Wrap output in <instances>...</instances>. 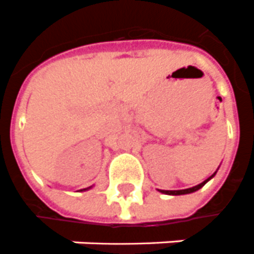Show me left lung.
Listing matches in <instances>:
<instances>
[{
    "instance_id": "8db88e82",
    "label": "left lung",
    "mask_w": 254,
    "mask_h": 254,
    "mask_svg": "<svg viewBox=\"0 0 254 254\" xmlns=\"http://www.w3.org/2000/svg\"><path fill=\"white\" fill-rule=\"evenodd\" d=\"M216 174V172H215ZM215 174L212 176H209L206 181H204L202 183H199V185H197V186H194V188H190V189H185V190H159V191H161V193L164 194H170V195H182V194H190V193H194V191H197V190H199V189L204 186L205 183L208 181H210L213 176H215Z\"/></svg>"
}]
</instances>
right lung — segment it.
I'll use <instances>...</instances> for the list:
<instances>
[{
    "instance_id": "1",
    "label": "right lung",
    "mask_w": 254,
    "mask_h": 254,
    "mask_svg": "<svg viewBox=\"0 0 254 254\" xmlns=\"http://www.w3.org/2000/svg\"><path fill=\"white\" fill-rule=\"evenodd\" d=\"M90 188H87V189H83V190H89ZM83 190H80V191H83Z\"/></svg>"
}]
</instances>
